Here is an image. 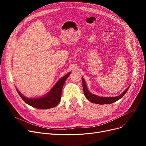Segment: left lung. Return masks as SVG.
<instances>
[{
  "label": "left lung",
  "instance_id": "1",
  "mask_svg": "<svg viewBox=\"0 0 146 146\" xmlns=\"http://www.w3.org/2000/svg\"><path fill=\"white\" fill-rule=\"evenodd\" d=\"M82 79L83 89L84 94H85L86 98L90 102H92V103H94V104H101V105L110 104H112L115 102L117 101L125 94V93L127 92L128 89L129 88V86L128 87L123 93H122L120 95L115 96V97H101V96H99L95 95L94 94H91L88 90L87 86H86V84L85 80H84L83 78H82Z\"/></svg>",
  "mask_w": 146,
  "mask_h": 146
}]
</instances>
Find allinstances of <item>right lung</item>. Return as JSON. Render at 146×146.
Instances as JSON below:
<instances>
[{"label": "right lung", "mask_w": 146, "mask_h": 146, "mask_svg": "<svg viewBox=\"0 0 146 146\" xmlns=\"http://www.w3.org/2000/svg\"><path fill=\"white\" fill-rule=\"evenodd\" d=\"M71 72L60 79L50 90L49 92L45 96L39 98H28L24 96L19 92L17 90L21 98L28 105L37 109L47 110L56 107L60 102L61 97V91L67 78L68 77Z\"/></svg>", "instance_id": "obj_1"}]
</instances>
